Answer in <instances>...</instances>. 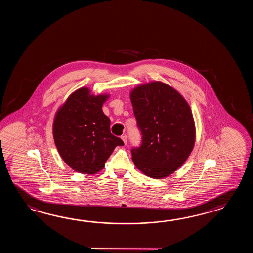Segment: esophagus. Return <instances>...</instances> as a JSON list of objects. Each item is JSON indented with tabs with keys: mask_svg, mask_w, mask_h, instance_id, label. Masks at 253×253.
Wrapping results in <instances>:
<instances>
[{
	"mask_svg": "<svg viewBox=\"0 0 253 253\" xmlns=\"http://www.w3.org/2000/svg\"><path fill=\"white\" fill-rule=\"evenodd\" d=\"M121 138L123 140L125 145H126V144H127V136H126V135H123Z\"/></svg>",
	"mask_w": 253,
	"mask_h": 253,
	"instance_id": "1",
	"label": "esophagus"
}]
</instances>
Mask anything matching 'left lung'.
<instances>
[{
	"mask_svg": "<svg viewBox=\"0 0 253 253\" xmlns=\"http://www.w3.org/2000/svg\"><path fill=\"white\" fill-rule=\"evenodd\" d=\"M129 96L142 134V145L131 151L134 166L146 176L167 177L194 149L196 130L188 102L162 81L136 86Z\"/></svg>",
	"mask_w": 253,
	"mask_h": 253,
	"instance_id": "1",
	"label": "left lung"
}]
</instances>
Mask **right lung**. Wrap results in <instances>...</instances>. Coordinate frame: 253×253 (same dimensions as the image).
Here are the masks:
<instances>
[{"label": "right lung", "instance_id": "obj_1", "mask_svg": "<svg viewBox=\"0 0 253 253\" xmlns=\"http://www.w3.org/2000/svg\"><path fill=\"white\" fill-rule=\"evenodd\" d=\"M109 94L95 96L82 86L71 93L54 117L52 134L59 156L74 171L86 174L100 172L123 141L110 132V120L103 104Z\"/></svg>", "mask_w": 253, "mask_h": 253}]
</instances>
